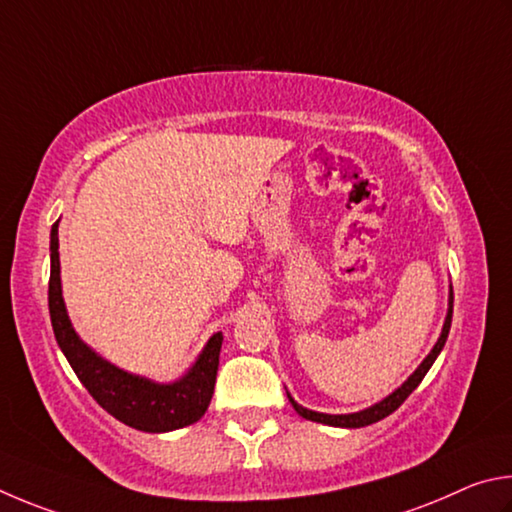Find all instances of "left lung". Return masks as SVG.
<instances>
[{"label": "left lung", "instance_id": "8db88e82", "mask_svg": "<svg viewBox=\"0 0 512 512\" xmlns=\"http://www.w3.org/2000/svg\"><path fill=\"white\" fill-rule=\"evenodd\" d=\"M452 306H454V292H450V310H447V319H445L443 333H441V337H438V342L432 348V353L425 357V362L418 366V369L414 371V375H411V378L405 384H402L398 391H393L389 398H384L382 402H378V405H373V407L364 409V411H357V414L330 416V414H319V411H310L306 407L297 405V402H294V398L288 393L292 407L297 409V414L303 416L306 420H315V423H324V425H333V427H366V425L378 423V420H382V418H387L389 414H393V411H396L402 405V402H405L411 396V391H414L418 384L423 382L427 371L432 369V364H434V360L438 357V353L443 351V346L447 342V333H450V326H452Z\"/></svg>", "mask_w": 512, "mask_h": 512}]
</instances>
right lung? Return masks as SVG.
<instances>
[{"mask_svg": "<svg viewBox=\"0 0 512 512\" xmlns=\"http://www.w3.org/2000/svg\"><path fill=\"white\" fill-rule=\"evenodd\" d=\"M49 315L56 342L78 380L83 382L89 396L116 420L141 432L159 434L193 425L204 416L213 396L215 375H218L222 333H215L209 339L193 369L175 384H155L105 362L92 348L80 342L67 317L60 290L58 222L51 227Z\"/></svg>", "mask_w": 512, "mask_h": 512, "instance_id": "right-lung-1", "label": "right lung"}]
</instances>
